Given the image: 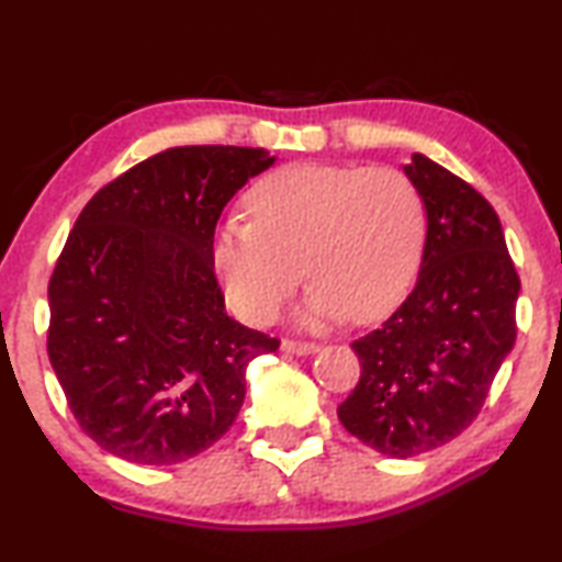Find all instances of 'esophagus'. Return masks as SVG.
Here are the masks:
<instances>
[{
	"label": "esophagus",
	"mask_w": 562,
	"mask_h": 562,
	"mask_svg": "<svg viewBox=\"0 0 562 562\" xmlns=\"http://www.w3.org/2000/svg\"><path fill=\"white\" fill-rule=\"evenodd\" d=\"M282 351H284V353H292V357H311V353L318 351V344L290 341V338H284V341H282Z\"/></svg>",
	"instance_id": "1"
}]
</instances>
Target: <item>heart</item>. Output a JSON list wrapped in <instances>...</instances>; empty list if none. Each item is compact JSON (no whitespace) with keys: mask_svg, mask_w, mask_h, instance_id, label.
<instances>
[{"mask_svg":"<svg viewBox=\"0 0 562 562\" xmlns=\"http://www.w3.org/2000/svg\"><path fill=\"white\" fill-rule=\"evenodd\" d=\"M255 218L232 216L213 241L228 305L270 323L303 280H313L305 326L382 318L407 295L428 236L420 188L397 168L295 162L249 193Z\"/></svg>","mask_w":562,"mask_h":562,"instance_id":"b5f03b06","label":"heart"}]
</instances>
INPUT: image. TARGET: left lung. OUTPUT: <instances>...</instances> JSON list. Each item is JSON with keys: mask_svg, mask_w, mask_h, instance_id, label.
Wrapping results in <instances>:
<instances>
[{"mask_svg": "<svg viewBox=\"0 0 562 562\" xmlns=\"http://www.w3.org/2000/svg\"><path fill=\"white\" fill-rule=\"evenodd\" d=\"M402 170L428 205L420 274L382 328L351 344L361 379L338 405L344 428L390 458L469 428L515 346L519 297L492 203L420 153Z\"/></svg>", "mask_w": 562, "mask_h": 562, "instance_id": "obj_1", "label": "left lung"}]
</instances>
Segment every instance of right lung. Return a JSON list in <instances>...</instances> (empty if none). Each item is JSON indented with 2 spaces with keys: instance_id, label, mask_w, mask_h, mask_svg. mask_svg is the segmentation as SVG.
<instances>
[{
  "instance_id": "add662e5",
  "label": "right lung",
  "mask_w": 562,
  "mask_h": 562,
  "mask_svg": "<svg viewBox=\"0 0 562 562\" xmlns=\"http://www.w3.org/2000/svg\"><path fill=\"white\" fill-rule=\"evenodd\" d=\"M274 160L262 147H172L78 216L47 284V357L106 453L142 465L203 453L239 415L249 363L280 349L228 318L213 274L221 211Z\"/></svg>"
}]
</instances>
